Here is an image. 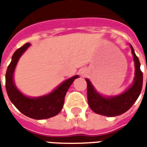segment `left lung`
<instances>
[{
  "instance_id": "8db88e82",
  "label": "left lung",
  "mask_w": 147,
  "mask_h": 147,
  "mask_svg": "<svg viewBox=\"0 0 147 147\" xmlns=\"http://www.w3.org/2000/svg\"><path fill=\"white\" fill-rule=\"evenodd\" d=\"M135 65V77L133 85L123 94L113 97H104L95 91L91 82L85 79L87 82V97L90 109L100 115L105 116H116L126 112L131 108L134 103L141 93L142 88L143 75L140 69V62L136 56L135 51L131 46Z\"/></svg>"
}]
</instances>
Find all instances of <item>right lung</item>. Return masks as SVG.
I'll return each instance as SVG.
<instances>
[{
	"label": "right lung",
	"mask_w": 147,
	"mask_h": 147,
	"mask_svg": "<svg viewBox=\"0 0 147 147\" xmlns=\"http://www.w3.org/2000/svg\"><path fill=\"white\" fill-rule=\"evenodd\" d=\"M29 46V42L25 43L17 49L12 55V61L8 66L5 74V88L7 94L16 108L24 115L35 119L51 118L61 112L67 90L74 79L79 77L77 75L66 80L48 95L38 98H29L23 95L14 85L13 73L20 57Z\"/></svg>",
	"instance_id": "right-lung-1"
}]
</instances>
